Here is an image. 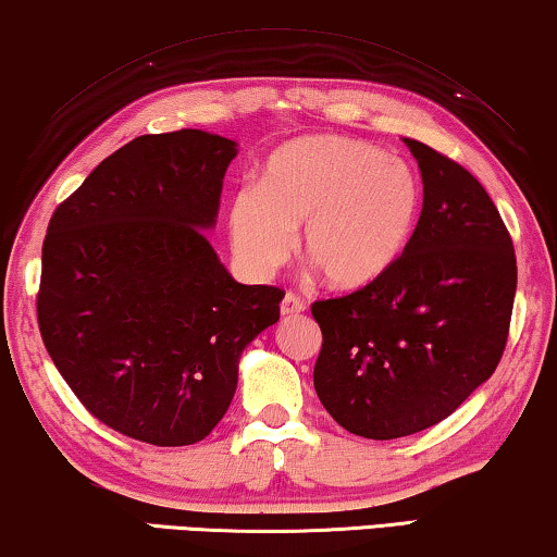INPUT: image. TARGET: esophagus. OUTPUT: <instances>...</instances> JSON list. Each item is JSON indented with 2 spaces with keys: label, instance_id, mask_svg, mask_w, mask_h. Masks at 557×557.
Instances as JSON below:
<instances>
[{
  "label": "esophagus",
  "instance_id": "esophagus-1",
  "mask_svg": "<svg viewBox=\"0 0 557 557\" xmlns=\"http://www.w3.org/2000/svg\"><path fill=\"white\" fill-rule=\"evenodd\" d=\"M304 308H306L304 298H298L296 294H286L284 301H281V313L284 315H296V313H301Z\"/></svg>",
  "mask_w": 557,
  "mask_h": 557
}]
</instances>
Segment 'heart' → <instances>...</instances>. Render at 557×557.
Instances as JSON below:
<instances>
[{"mask_svg":"<svg viewBox=\"0 0 557 557\" xmlns=\"http://www.w3.org/2000/svg\"><path fill=\"white\" fill-rule=\"evenodd\" d=\"M423 189L406 161L348 136L290 141L267 161L259 189L228 203L231 249L256 278L301 256L341 290L371 286L396 267L421 216Z\"/></svg>","mask_w":557,"mask_h":557,"instance_id":"obj_1","label":"heart"}]
</instances>
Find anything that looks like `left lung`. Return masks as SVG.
I'll use <instances>...</instances> for the list:
<instances>
[{"label": "left lung", "instance_id": "1", "mask_svg": "<svg viewBox=\"0 0 557 557\" xmlns=\"http://www.w3.org/2000/svg\"><path fill=\"white\" fill-rule=\"evenodd\" d=\"M423 209L386 276L311 306L323 333L313 386L346 431L404 438L448 418L491 379L506 350L518 267L481 182L406 139Z\"/></svg>", "mask_w": 557, "mask_h": 557}]
</instances>
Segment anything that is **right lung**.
Here are the masks:
<instances>
[{"instance_id":"right-lung-1","label":"right lung","mask_w":557,"mask_h":557,"mask_svg":"<svg viewBox=\"0 0 557 557\" xmlns=\"http://www.w3.org/2000/svg\"><path fill=\"white\" fill-rule=\"evenodd\" d=\"M236 141L144 134L51 213L41 246V341L101 423L151 446L207 438L231 406L242 350L284 290L231 278L216 224Z\"/></svg>"}]
</instances>
